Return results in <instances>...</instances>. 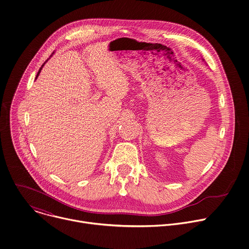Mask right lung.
<instances>
[{
    "mask_svg": "<svg viewBox=\"0 0 249 249\" xmlns=\"http://www.w3.org/2000/svg\"><path fill=\"white\" fill-rule=\"evenodd\" d=\"M47 61H48V60H47ZM47 61H45V63H46V62H47ZM45 63H44V64H43V65H42V66H41V68H40V69H39V71H38V73H37V75H36V78H35V80H36V79H37V77H38V76H39V74H40V72H41V69H42V68H43V66H44V65H45Z\"/></svg>",
    "mask_w": 249,
    "mask_h": 249,
    "instance_id": "add662e5",
    "label": "right lung"
}]
</instances>
